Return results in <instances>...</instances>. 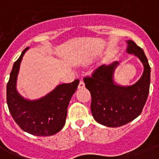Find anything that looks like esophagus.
Masks as SVG:
<instances>
[{
    "label": "esophagus",
    "instance_id": "1",
    "mask_svg": "<svg viewBox=\"0 0 159 159\" xmlns=\"http://www.w3.org/2000/svg\"><path fill=\"white\" fill-rule=\"evenodd\" d=\"M84 87H85L84 82H83V81H82V80H81L79 82V85H78V88H79V89H82V88H83Z\"/></svg>",
    "mask_w": 159,
    "mask_h": 159
}]
</instances>
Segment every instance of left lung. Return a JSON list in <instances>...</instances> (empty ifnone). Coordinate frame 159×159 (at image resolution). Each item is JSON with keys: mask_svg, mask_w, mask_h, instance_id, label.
Masks as SVG:
<instances>
[{"mask_svg": "<svg viewBox=\"0 0 159 159\" xmlns=\"http://www.w3.org/2000/svg\"><path fill=\"white\" fill-rule=\"evenodd\" d=\"M128 53H134L143 65L140 79L132 86H120L113 80L119 65L114 62L102 65L91 77H84L85 86L92 96V116L95 120L107 127H119L129 123L141 114L148 98L150 86V67L143 50L134 41H127Z\"/></svg>", "mask_w": 159, "mask_h": 159, "instance_id": "left-lung-1", "label": "left lung"}]
</instances>
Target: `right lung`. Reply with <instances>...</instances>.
<instances>
[{
    "label": "right lung",
    "mask_w": 159,
    "mask_h": 159,
    "mask_svg": "<svg viewBox=\"0 0 159 159\" xmlns=\"http://www.w3.org/2000/svg\"><path fill=\"white\" fill-rule=\"evenodd\" d=\"M28 49L26 48L22 52L11 72L6 86L9 111L14 120L24 131L36 136L53 135L64 126L67 106L77 90L79 80L58 85L40 99L30 101L24 98L16 90V81L22 57Z\"/></svg>",
    "instance_id": "add662e5"
}]
</instances>
